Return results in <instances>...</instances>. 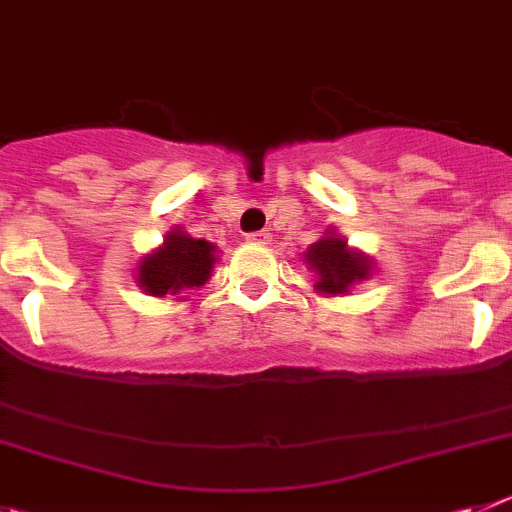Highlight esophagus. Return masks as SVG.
<instances>
[{"instance_id": "obj_1", "label": "esophagus", "mask_w": 512, "mask_h": 512, "mask_svg": "<svg viewBox=\"0 0 512 512\" xmlns=\"http://www.w3.org/2000/svg\"><path fill=\"white\" fill-rule=\"evenodd\" d=\"M246 241H253V243H266V241H269V233H266V231L246 233Z\"/></svg>"}]
</instances>
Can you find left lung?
Here are the masks:
<instances>
[{"label":"left lung","instance_id":"8db88e82","mask_svg":"<svg viewBox=\"0 0 512 512\" xmlns=\"http://www.w3.org/2000/svg\"><path fill=\"white\" fill-rule=\"evenodd\" d=\"M307 264L317 271V289L330 294L348 292L350 284L368 276V261L345 248V241L327 236L307 248Z\"/></svg>","mask_w":512,"mask_h":512}]
</instances>
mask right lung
<instances>
[{"label": "right lung", "mask_w": 512, "mask_h": 512, "mask_svg": "<svg viewBox=\"0 0 512 512\" xmlns=\"http://www.w3.org/2000/svg\"><path fill=\"white\" fill-rule=\"evenodd\" d=\"M215 246L175 231L167 236L164 246L139 266V284L152 297L177 294L180 289L203 287L213 271Z\"/></svg>", "instance_id": "right-lung-1"}]
</instances>
